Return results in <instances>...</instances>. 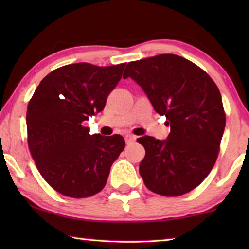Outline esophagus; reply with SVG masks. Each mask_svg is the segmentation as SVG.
I'll list each match as a JSON object with an SVG mask.
<instances>
[{
	"mask_svg": "<svg viewBox=\"0 0 249 249\" xmlns=\"http://www.w3.org/2000/svg\"><path fill=\"white\" fill-rule=\"evenodd\" d=\"M125 141L127 144H130V142H134L135 141H136V136H134V135H126Z\"/></svg>",
	"mask_w": 249,
	"mask_h": 249,
	"instance_id": "obj_1",
	"label": "esophagus"
}]
</instances>
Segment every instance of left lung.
<instances>
[{"instance_id": "left-lung-1", "label": "left lung", "mask_w": 249, "mask_h": 249, "mask_svg": "<svg viewBox=\"0 0 249 249\" xmlns=\"http://www.w3.org/2000/svg\"><path fill=\"white\" fill-rule=\"evenodd\" d=\"M128 77L170 125L167 140H137L146 150L140 165L144 183L166 196L190 192L212 170L220 150L225 113L218 88L196 65L171 53L129 62L123 78Z\"/></svg>"}]
</instances>
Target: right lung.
<instances>
[{
  "mask_svg": "<svg viewBox=\"0 0 249 249\" xmlns=\"http://www.w3.org/2000/svg\"><path fill=\"white\" fill-rule=\"evenodd\" d=\"M125 66H64L41 80L29 101V150L43 178L61 195L80 199L100 192L124 149L121 135H91L82 122L104 108Z\"/></svg>",
  "mask_w": 249,
  "mask_h": 249,
  "instance_id": "add662e5",
  "label": "right lung"
}]
</instances>
